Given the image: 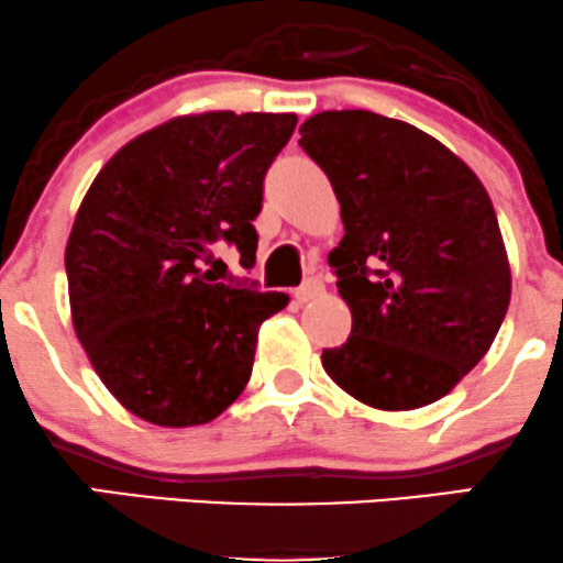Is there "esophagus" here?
Returning <instances> with one entry per match:
<instances>
[{"label": "esophagus", "instance_id": "obj_1", "mask_svg": "<svg viewBox=\"0 0 563 563\" xmlns=\"http://www.w3.org/2000/svg\"><path fill=\"white\" fill-rule=\"evenodd\" d=\"M322 280L320 277H309L307 283H303V286H299L294 290V296H296V301L299 303H307V301H312V299H318V296L322 294Z\"/></svg>", "mask_w": 563, "mask_h": 563}]
</instances>
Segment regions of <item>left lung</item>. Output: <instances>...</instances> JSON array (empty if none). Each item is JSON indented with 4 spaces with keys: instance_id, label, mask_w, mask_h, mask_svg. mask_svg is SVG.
<instances>
[{
    "instance_id": "1",
    "label": "left lung",
    "mask_w": 563,
    "mask_h": 563,
    "mask_svg": "<svg viewBox=\"0 0 563 563\" xmlns=\"http://www.w3.org/2000/svg\"><path fill=\"white\" fill-rule=\"evenodd\" d=\"M299 145L331 179L344 238L328 254L352 309L322 367L360 402H437L487 354L510 267L487 190L442 142L371 111H325Z\"/></svg>"
}]
</instances>
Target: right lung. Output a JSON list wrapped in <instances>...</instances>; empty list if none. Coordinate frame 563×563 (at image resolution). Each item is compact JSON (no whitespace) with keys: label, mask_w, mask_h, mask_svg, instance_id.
<instances>
[{"label":"right lung","mask_w":563,"mask_h":563,"mask_svg":"<svg viewBox=\"0 0 563 563\" xmlns=\"http://www.w3.org/2000/svg\"><path fill=\"white\" fill-rule=\"evenodd\" d=\"M296 121L179 115L126 142L84 196L66 245L74 331L142 421L209 423L249 384L260 325L288 296L217 283L203 262L219 241L254 262L264 174Z\"/></svg>","instance_id":"add662e5"}]
</instances>
